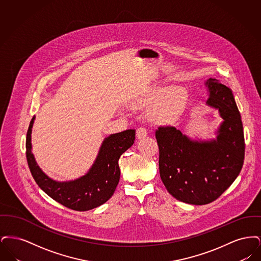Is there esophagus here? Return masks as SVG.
<instances>
[{
	"instance_id": "esophagus-1",
	"label": "esophagus",
	"mask_w": 261,
	"mask_h": 261,
	"mask_svg": "<svg viewBox=\"0 0 261 261\" xmlns=\"http://www.w3.org/2000/svg\"><path fill=\"white\" fill-rule=\"evenodd\" d=\"M147 134H148V130L144 125L138 127V129H137V138L138 139L144 138V137L147 136Z\"/></svg>"
}]
</instances>
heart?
I'll list each match as a JSON object with an SVG mask.
<instances>
[{
	"label": "heart",
	"mask_w": 261,
	"mask_h": 261,
	"mask_svg": "<svg viewBox=\"0 0 261 261\" xmlns=\"http://www.w3.org/2000/svg\"><path fill=\"white\" fill-rule=\"evenodd\" d=\"M162 97L155 114L161 119H170L182 109L185 102V91L180 86H155L149 95L147 100Z\"/></svg>",
	"instance_id": "1"
}]
</instances>
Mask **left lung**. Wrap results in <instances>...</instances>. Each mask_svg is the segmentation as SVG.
<instances>
[{"mask_svg": "<svg viewBox=\"0 0 261 261\" xmlns=\"http://www.w3.org/2000/svg\"><path fill=\"white\" fill-rule=\"evenodd\" d=\"M205 84L206 103L224 120L216 140L192 141L173 126L155 130L162 183L175 199L198 205L218 199L235 181L245 160L243 122L231 89L212 78Z\"/></svg>", "mask_w": 261, "mask_h": 261, "instance_id": "left-lung-1", "label": "left lung"}]
</instances>
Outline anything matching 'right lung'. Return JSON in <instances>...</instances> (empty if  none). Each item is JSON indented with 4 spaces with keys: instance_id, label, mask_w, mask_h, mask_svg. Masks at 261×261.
<instances>
[{
    "instance_id": "obj_1",
    "label": "right lung",
    "mask_w": 261,
    "mask_h": 261,
    "mask_svg": "<svg viewBox=\"0 0 261 261\" xmlns=\"http://www.w3.org/2000/svg\"><path fill=\"white\" fill-rule=\"evenodd\" d=\"M34 118L33 116L26 134V159L38 186L51 199L73 211H90L111 199L120 178L119 158L133 145L136 130L128 129L106 138L96 162L86 175L74 181L57 182L40 169L31 152Z\"/></svg>"
}]
</instances>
